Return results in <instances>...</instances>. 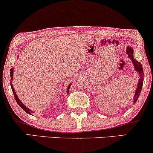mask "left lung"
Masks as SVG:
<instances>
[{"label": "left lung", "instance_id": "obj_1", "mask_svg": "<svg viewBox=\"0 0 153 153\" xmlns=\"http://www.w3.org/2000/svg\"><path fill=\"white\" fill-rule=\"evenodd\" d=\"M127 54H128V57L130 58V59L132 62L133 65H134V69L136 70V71L140 75V80L138 81V85L137 88L136 92H135L134 96V102H136L137 101L139 96H140V93H141L142 88H143V79H144V72L143 69V66H142L141 63L138 61H137L136 59L134 58L133 57V54H134V52H133V49L130 47H127Z\"/></svg>", "mask_w": 153, "mask_h": 153}]
</instances>
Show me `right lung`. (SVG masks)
I'll return each instance as SVG.
<instances>
[{"mask_svg":"<svg viewBox=\"0 0 153 153\" xmlns=\"http://www.w3.org/2000/svg\"><path fill=\"white\" fill-rule=\"evenodd\" d=\"M10 80H11V81H12V80H13V68H11V69H10ZM10 86H11L12 91H13V96H14V97H15L16 101L17 103H18V104L19 105V106H20L21 108H22V109L24 111H26L27 114H31V113H32V112H33L32 111L29 109V108H27V107H26V106H25V105H24V103H23L22 102V101H21L19 99L18 96H17L16 94L15 90H14V88H13V85H12L11 82H10ZM70 86H71V84H70V85H68V93L69 92Z\"/></svg>","mask_w":153,"mask_h":153,"instance_id":"obj_1","label":"right lung"}]
</instances>
